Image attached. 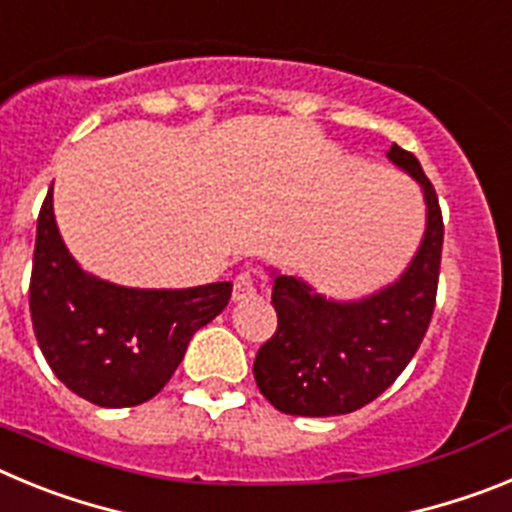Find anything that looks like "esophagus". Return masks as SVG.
<instances>
[{"mask_svg": "<svg viewBox=\"0 0 512 512\" xmlns=\"http://www.w3.org/2000/svg\"><path fill=\"white\" fill-rule=\"evenodd\" d=\"M259 292V284H256V277L251 271H241L233 282V300H251L253 295Z\"/></svg>", "mask_w": 512, "mask_h": 512, "instance_id": "esophagus-1", "label": "esophagus"}]
</instances>
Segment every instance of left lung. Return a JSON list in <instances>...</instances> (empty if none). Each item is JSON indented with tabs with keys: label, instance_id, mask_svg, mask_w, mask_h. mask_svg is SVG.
Wrapping results in <instances>:
<instances>
[{
	"label": "left lung",
	"instance_id": "obj_1",
	"mask_svg": "<svg viewBox=\"0 0 512 512\" xmlns=\"http://www.w3.org/2000/svg\"><path fill=\"white\" fill-rule=\"evenodd\" d=\"M387 156L425 192L423 246L400 282L361 302H333L295 277H274L277 330L259 348L253 377L261 395L287 415H346L377 400L410 364L431 325L443 251L438 194L410 151Z\"/></svg>",
	"mask_w": 512,
	"mask_h": 512
}]
</instances>
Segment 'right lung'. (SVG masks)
<instances>
[{"mask_svg": "<svg viewBox=\"0 0 512 512\" xmlns=\"http://www.w3.org/2000/svg\"><path fill=\"white\" fill-rule=\"evenodd\" d=\"M230 282L128 289L71 259L48 192L38 215L30 318L45 361L71 392L99 408H133L164 390L194 330L225 310Z\"/></svg>", "mask_w": 512, "mask_h": 512, "instance_id": "obj_1", "label": "right lung"}]
</instances>
